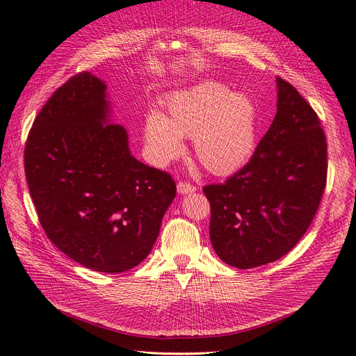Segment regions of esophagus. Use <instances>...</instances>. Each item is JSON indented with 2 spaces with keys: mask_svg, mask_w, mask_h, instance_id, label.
<instances>
[{
  "mask_svg": "<svg viewBox=\"0 0 356 356\" xmlns=\"http://www.w3.org/2000/svg\"><path fill=\"white\" fill-rule=\"evenodd\" d=\"M197 188L195 186L188 184V182H178L177 186V191L178 195H190V193H195Z\"/></svg>",
  "mask_w": 356,
  "mask_h": 356,
  "instance_id": "34e87169",
  "label": "esophagus"
}]
</instances>
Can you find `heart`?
I'll list each match as a JSON object with an SVG mask.
<instances>
[{"instance_id": "obj_1", "label": "heart", "mask_w": 356, "mask_h": 356, "mask_svg": "<svg viewBox=\"0 0 356 356\" xmlns=\"http://www.w3.org/2000/svg\"><path fill=\"white\" fill-rule=\"evenodd\" d=\"M182 139H193V152L208 172L230 175L255 152V104L217 81H203L170 96L165 115H147L144 141L149 159L166 166L184 152Z\"/></svg>"}]
</instances>
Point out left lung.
Instances as JSON below:
<instances>
[{"label": "left lung", "mask_w": 356, "mask_h": 356, "mask_svg": "<svg viewBox=\"0 0 356 356\" xmlns=\"http://www.w3.org/2000/svg\"><path fill=\"white\" fill-rule=\"evenodd\" d=\"M276 90V115L250 163L224 184L203 188L213 251L238 268L273 263L293 250L327 182V143L316 113L279 77Z\"/></svg>", "instance_id": "8db88e82"}]
</instances>
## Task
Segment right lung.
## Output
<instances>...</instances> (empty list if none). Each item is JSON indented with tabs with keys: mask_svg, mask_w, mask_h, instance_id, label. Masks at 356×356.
Masks as SVG:
<instances>
[{
	"mask_svg": "<svg viewBox=\"0 0 356 356\" xmlns=\"http://www.w3.org/2000/svg\"><path fill=\"white\" fill-rule=\"evenodd\" d=\"M25 174L47 238L102 273L126 272L152 252L177 195L170 175L131 154L106 84L92 72L74 75L38 113Z\"/></svg>",
	"mask_w": 356,
	"mask_h": 356,
	"instance_id": "right-lung-1",
	"label": "right lung"
}]
</instances>
